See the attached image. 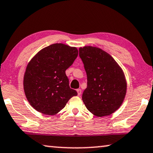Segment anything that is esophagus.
Masks as SVG:
<instances>
[{"label":"esophagus","mask_w":153,"mask_h":153,"mask_svg":"<svg viewBox=\"0 0 153 153\" xmlns=\"http://www.w3.org/2000/svg\"><path fill=\"white\" fill-rule=\"evenodd\" d=\"M76 91H77V94H78V95L80 96L81 94V89H78V90H76Z\"/></svg>","instance_id":"esophagus-1"}]
</instances>
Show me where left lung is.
Returning <instances> with one entry per match:
<instances>
[{
    "label": "left lung",
    "mask_w": 153,
    "mask_h": 153,
    "mask_svg": "<svg viewBox=\"0 0 153 153\" xmlns=\"http://www.w3.org/2000/svg\"><path fill=\"white\" fill-rule=\"evenodd\" d=\"M79 57L87 74V88L82 100L98 117L111 115L123 103L126 82L123 70L109 54L93 46L79 48Z\"/></svg>",
    "instance_id": "8db88e82"
}]
</instances>
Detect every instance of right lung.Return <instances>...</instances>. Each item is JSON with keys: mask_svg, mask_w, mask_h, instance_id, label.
<instances>
[{"mask_svg": "<svg viewBox=\"0 0 153 153\" xmlns=\"http://www.w3.org/2000/svg\"><path fill=\"white\" fill-rule=\"evenodd\" d=\"M78 56V50L63 44H54L37 53L28 63L24 90L30 105L45 115H55L64 108L76 90L69 85L65 70Z\"/></svg>", "mask_w": 153, "mask_h": 153, "instance_id": "obj_1", "label": "right lung"}]
</instances>
